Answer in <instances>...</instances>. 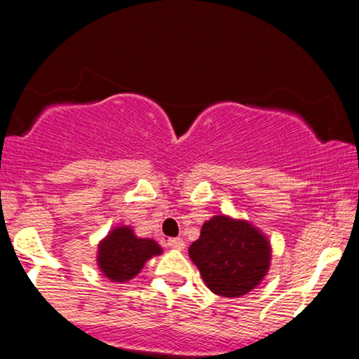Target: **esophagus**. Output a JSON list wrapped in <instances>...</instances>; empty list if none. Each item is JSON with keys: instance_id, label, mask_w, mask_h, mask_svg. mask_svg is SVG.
Returning a JSON list of instances; mask_svg holds the SVG:
<instances>
[{"instance_id": "obj_1", "label": "esophagus", "mask_w": 359, "mask_h": 359, "mask_svg": "<svg viewBox=\"0 0 359 359\" xmlns=\"http://www.w3.org/2000/svg\"><path fill=\"white\" fill-rule=\"evenodd\" d=\"M167 246L168 248H174V250H184L185 243H184V240H180V238H168Z\"/></svg>"}]
</instances>
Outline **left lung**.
<instances>
[{"instance_id":"obj_1","label":"left lung","mask_w":359,"mask_h":359,"mask_svg":"<svg viewBox=\"0 0 359 359\" xmlns=\"http://www.w3.org/2000/svg\"><path fill=\"white\" fill-rule=\"evenodd\" d=\"M205 285L221 297H241L262 282L270 266V243L246 221L214 216L189 248Z\"/></svg>"}]
</instances>
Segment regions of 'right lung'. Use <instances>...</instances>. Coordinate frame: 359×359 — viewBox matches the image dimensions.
<instances>
[{
	"label": "right lung",
	"mask_w": 359,
	"mask_h": 359,
	"mask_svg": "<svg viewBox=\"0 0 359 359\" xmlns=\"http://www.w3.org/2000/svg\"><path fill=\"white\" fill-rule=\"evenodd\" d=\"M160 253L162 248L154 240L137 238L133 229L119 226L101 241L97 265L113 282H128L138 275L147 259Z\"/></svg>",
	"instance_id": "obj_1"
}]
</instances>
